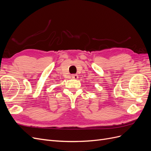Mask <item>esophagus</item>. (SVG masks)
I'll return each instance as SVG.
<instances>
[{
	"label": "esophagus",
	"instance_id": "34e87169",
	"mask_svg": "<svg viewBox=\"0 0 151 151\" xmlns=\"http://www.w3.org/2000/svg\"><path fill=\"white\" fill-rule=\"evenodd\" d=\"M72 79H78V76H77V74H72Z\"/></svg>",
	"mask_w": 151,
	"mask_h": 151
}]
</instances>
